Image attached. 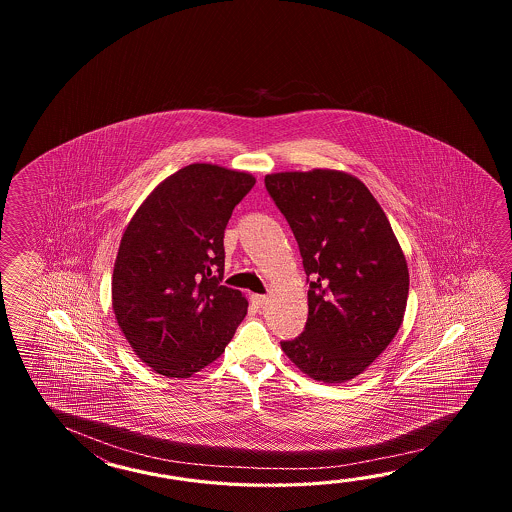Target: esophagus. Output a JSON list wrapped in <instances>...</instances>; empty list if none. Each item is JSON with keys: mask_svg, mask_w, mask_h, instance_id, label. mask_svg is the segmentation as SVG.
Wrapping results in <instances>:
<instances>
[{"mask_svg": "<svg viewBox=\"0 0 512 512\" xmlns=\"http://www.w3.org/2000/svg\"><path fill=\"white\" fill-rule=\"evenodd\" d=\"M251 302L256 305V307H261V305L267 304V296H265V294H252Z\"/></svg>", "mask_w": 512, "mask_h": 512, "instance_id": "obj_1", "label": "esophagus"}]
</instances>
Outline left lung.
Here are the masks:
<instances>
[{
  "mask_svg": "<svg viewBox=\"0 0 512 512\" xmlns=\"http://www.w3.org/2000/svg\"><path fill=\"white\" fill-rule=\"evenodd\" d=\"M287 219L309 283L304 333L282 349L315 381L360 375L403 322L408 267L392 225L357 177L335 170L265 177Z\"/></svg>",
  "mask_w": 512,
  "mask_h": 512,
  "instance_id": "left-lung-1",
  "label": "left lung"
}]
</instances>
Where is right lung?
<instances>
[{
    "instance_id": "1",
    "label": "right lung",
    "mask_w": 512,
    "mask_h": 512,
    "mask_svg": "<svg viewBox=\"0 0 512 512\" xmlns=\"http://www.w3.org/2000/svg\"><path fill=\"white\" fill-rule=\"evenodd\" d=\"M251 174L188 164L142 203L120 240L113 311L133 351L152 370L185 379L225 351L247 300L221 285L225 229L251 192Z\"/></svg>"
}]
</instances>
